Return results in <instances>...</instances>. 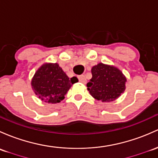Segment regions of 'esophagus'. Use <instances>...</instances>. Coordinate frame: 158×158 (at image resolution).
<instances>
[{
  "label": "esophagus",
  "instance_id": "1",
  "mask_svg": "<svg viewBox=\"0 0 158 158\" xmlns=\"http://www.w3.org/2000/svg\"><path fill=\"white\" fill-rule=\"evenodd\" d=\"M77 77H78V80H79L80 82L83 83V84H86V79L85 76H84V75H79Z\"/></svg>",
  "mask_w": 158,
  "mask_h": 158
}]
</instances>
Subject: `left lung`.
Listing matches in <instances>:
<instances>
[{
  "label": "left lung",
  "mask_w": 158,
  "mask_h": 158,
  "mask_svg": "<svg viewBox=\"0 0 158 158\" xmlns=\"http://www.w3.org/2000/svg\"><path fill=\"white\" fill-rule=\"evenodd\" d=\"M91 72L93 77L86 86L96 99L102 102L114 101L125 90L127 79L117 68L99 63L93 66Z\"/></svg>",
  "instance_id": "1"
}]
</instances>
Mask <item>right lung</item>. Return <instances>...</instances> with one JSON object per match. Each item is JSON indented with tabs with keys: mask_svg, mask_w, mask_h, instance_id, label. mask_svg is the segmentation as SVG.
<instances>
[{
	"mask_svg": "<svg viewBox=\"0 0 158 158\" xmlns=\"http://www.w3.org/2000/svg\"><path fill=\"white\" fill-rule=\"evenodd\" d=\"M76 77L69 78L57 63L44 64L37 71L31 81L35 94L48 103L60 102L74 83Z\"/></svg>",
	"mask_w": 158,
	"mask_h": 158,
	"instance_id": "add662e5",
	"label": "right lung"
}]
</instances>
